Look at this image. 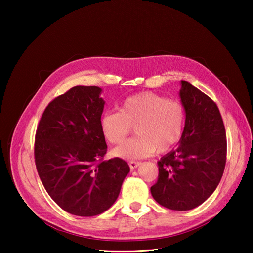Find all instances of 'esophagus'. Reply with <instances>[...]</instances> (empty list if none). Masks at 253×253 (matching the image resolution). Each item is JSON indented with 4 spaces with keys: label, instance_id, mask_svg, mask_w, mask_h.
I'll return each instance as SVG.
<instances>
[{
    "label": "esophagus",
    "instance_id": "esophagus-1",
    "mask_svg": "<svg viewBox=\"0 0 253 253\" xmlns=\"http://www.w3.org/2000/svg\"><path fill=\"white\" fill-rule=\"evenodd\" d=\"M141 163L140 162H137V161H130L129 162V168L131 169H137L139 165H140Z\"/></svg>",
    "mask_w": 253,
    "mask_h": 253
}]
</instances>
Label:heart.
Instances as JSON below:
<instances>
[{
    "mask_svg": "<svg viewBox=\"0 0 253 253\" xmlns=\"http://www.w3.org/2000/svg\"><path fill=\"white\" fill-rule=\"evenodd\" d=\"M186 124V110L178 100L144 91L128 96L120 112H106L101 128L107 141L118 144L135 128L137 137L113 150L124 160H139L155 152L164 153L180 141Z\"/></svg>",
    "mask_w": 253,
    "mask_h": 253,
    "instance_id": "b5f03b06",
    "label": "heart"
}]
</instances>
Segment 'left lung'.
I'll return each instance as SVG.
<instances>
[{
    "mask_svg": "<svg viewBox=\"0 0 253 253\" xmlns=\"http://www.w3.org/2000/svg\"><path fill=\"white\" fill-rule=\"evenodd\" d=\"M186 110L178 147L158 162V181L151 195L161 206L188 211L200 206L216 189L226 163V132L217 105L207 94L181 80Z\"/></svg>",
    "mask_w": 253,
    "mask_h": 253,
    "instance_id": "1",
    "label": "left lung"
}]
</instances>
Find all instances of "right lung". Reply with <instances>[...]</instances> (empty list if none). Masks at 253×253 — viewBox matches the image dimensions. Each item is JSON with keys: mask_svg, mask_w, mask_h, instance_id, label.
I'll return each instance as SVG.
<instances>
[{"mask_svg": "<svg viewBox=\"0 0 253 253\" xmlns=\"http://www.w3.org/2000/svg\"><path fill=\"white\" fill-rule=\"evenodd\" d=\"M99 87L77 85L46 106L36 132L35 161L49 196L77 216H94L120 195L129 166L103 161L107 146L101 128L104 100Z\"/></svg>", "mask_w": 253, "mask_h": 253, "instance_id": "1", "label": "right lung"}]
</instances>
